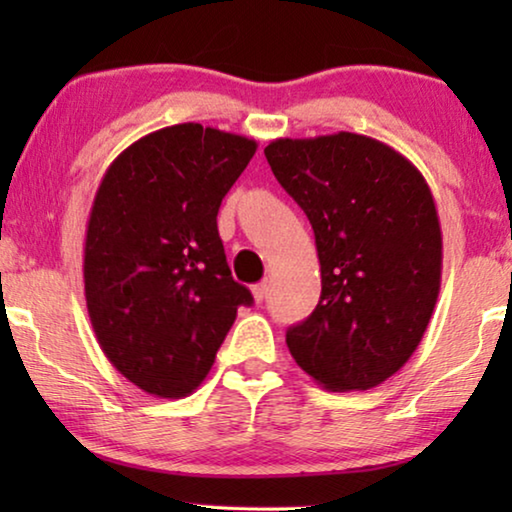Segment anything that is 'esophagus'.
<instances>
[{"label":"esophagus","mask_w":512,"mask_h":512,"mask_svg":"<svg viewBox=\"0 0 512 512\" xmlns=\"http://www.w3.org/2000/svg\"><path fill=\"white\" fill-rule=\"evenodd\" d=\"M268 291H270V284H268V282L256 284L254 289H251V293H254V300H256V303H263V300L268 298Z\"/></svg>","instance_id":"34e87169"}]
</instances>
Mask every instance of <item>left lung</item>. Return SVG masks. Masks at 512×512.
<instances>
[{
	"label": "left lung",
	"mask_w": 512,
	"mask_h": 512,
	"mask_svg": "<svg viewBox=\"0 0 512 512\" xmlns=\"http://www.w3.org/2000/svg\"><path fill=\"white\" fill-rule=\"evenodd\" d=\"M265 158L310 219L321 265V298L286 331L289 352L321 387L373 389L405 366L436 307L431 188L408 158L356 132L275 139Z\"/></svg>",
	"instance_id": "obj_1"
}]
</instances>
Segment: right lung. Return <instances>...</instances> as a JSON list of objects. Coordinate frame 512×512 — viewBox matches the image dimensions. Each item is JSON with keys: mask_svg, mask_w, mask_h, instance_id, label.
Wrapping results in <instances>:
<instances>
[{"mask_svg": "<svg viewBox=\"0 0 512 512\" xmlns=\"http://www.w3.org/2000/svg\"><path fill=\"white\" fill-rule=\"evenodd\" d=\"M256 149L179 123L137 139L104 172L83 247L88 317L111 366L146 394H193L237 307L254 303L230 275L216 214Z\"/></svg>", "mask_w": 512, "mask_h": 512, "instance_id": "1", "label": "right lung"}]
</instances>
